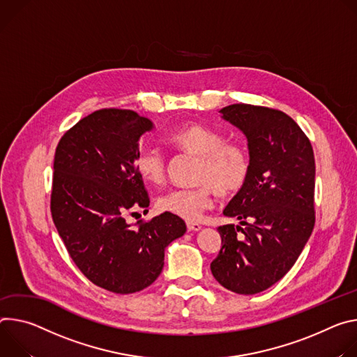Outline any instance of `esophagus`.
<instances>
[{
  "label": "esophagus",
  "mask_w": 357,
  "mask_h": 357,
  "mask_svg": "<svg viewBox=\"0 0 357 357\" xmlns=\"http://www.w3.org/2000/svg\"><path fill=\"white\" fill-rule=\"evenodd\" d=\"M187 228L188 231H200L202 225L199 222H194V221H187Z\"/></svg>",
  "instance_id": "esophagus-1"
}]
</instances>
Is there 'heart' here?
<instances>
[{
    "label": "heart",
    "mask_w": 357,
    "mask_h": 357,
    "mask_svg": "<svg viewBox=\"0 0 357 357\" xmlns=\"http://www.w3.org/2000/svg\"><path fill=\"white\" fill-rule=\"evenodd\" d=\"M167 143L176 150L200 157L195 170V187H177L157 199V208L197 221L215 203V194L232 195L240 191L250 174V158L243 146L225 142L222 133L200 123H191L170 132ZM166 155L157 147L144 146L135 158L137 174L150 184H158L166 176Z\"/></svg>",
    "instance_id": "obj_1"
}]
</instances>
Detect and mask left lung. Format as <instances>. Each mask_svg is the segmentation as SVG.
I'll return each instance as SVG.
<instances>
[{"label": "left lung", "mask_w": 357, "mask_h": 357, "mask_svg": "<svg viewBox=\"0 0 357 357\" xmlns=\"http://www.w3.org/2000/svg\"><path fill=\"white\" fill-rule=\"evenodd\" d=\"M220 113L248 142L250 174L222 211L240 225L218 227L221 250L210 268L228 291L254 295L282 278L312 234L314 157L284 112L235 103Z\"/></svg>", "instance_id": "8db88e82"}]
</instances>
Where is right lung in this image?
Returning <instances> with one entry per match:
<instances>
[{
  "instance_id": "add662e5",
  "label": "right lung",
  "mask_w": 357,
  "mask_h": 357,
  "mask_svg": "<svg viewBox=\"0 0 357 357\" xmlns=\"http://www.w3.org/2000/svg\"><path fill=\"white\" fill-rule=\"evenodd\" d=\"M153 129L149 117L133 110L102 109L68 130L55 151L54 224L76 266L114 294L151 285L165 266L166 248L187 231L169 213L136 225L125 218L150 204L135 158L140 137Z\"/></svg>"
}]
</instances>
